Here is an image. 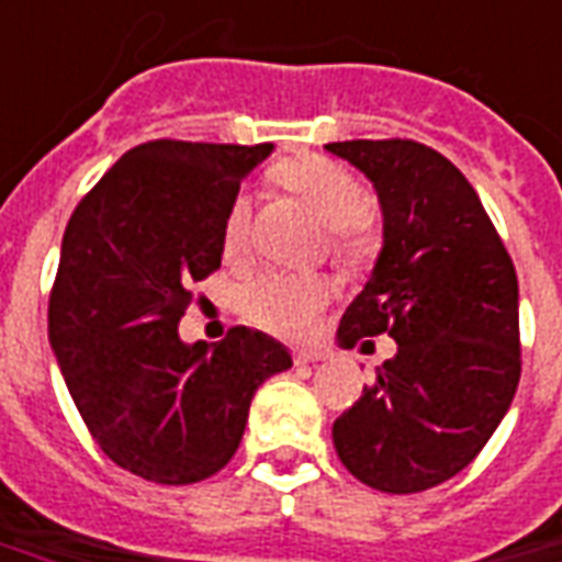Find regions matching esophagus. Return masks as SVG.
Wrapping results in <instances>:
<instances>
[{
	"label": "esophagus",
	"mask_w": 562,
	"mask_h": 562,
	"mask_svg": "<svg viewBox=\"0 0 562 562\" xmlns=\"http://www.w3.org/2000/svg\"><path fill=\"white\" fill-rule=\"evenodd\" d=\"M321 359H324L321 350H294V362H297V366H312V362H321Z\"/></svg>",
	"instance_id": "1"
}]
</instances>
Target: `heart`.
<instances>
[{"mask_svg": "<svg viewBox=\"0 0 562 562\" xmlns=\"http://www.w3.org/2000/svg\"><path fill=\"white\" fill-rule=\"evenodd\" d=\"M273 179L318 214L329 226V244L338 262L362 265L376 250L374 217L366 209V188L348 167L321 156H300L282 161ZM250 241V196L238 194L224 217V252L238 259ZM333 300V282L324 277H289L262 273L241 289L244 318L277 336H306L318 312Z\"/></svg>", "mask_w": 562, "mask_h": 562, "instance_id": "1", "label": "heart"}]
</instances>
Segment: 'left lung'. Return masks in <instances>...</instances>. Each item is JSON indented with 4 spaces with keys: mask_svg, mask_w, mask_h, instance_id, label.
Instances as JSON below:
<instances>
[{
    "mask_svg": "<svg viewBox=\"0 0 562 562\" xmlns=\"http://www.w3.org/2000/svg\"><path fill=\"white\" fill-rule=\"evenodd\" d=\"M374 182L383 247L338 345L389 333L395 357L333 424L345 469L409 495L451 481L490 442L519 385V280L477 191L415 140H338ZM368 345V341H362Z\"/></svg>",
    "mask_w": 562,
    "mask_h": 562,
    "instance_id": "obj_1",
    "label": "left lung"
}]
</instances>
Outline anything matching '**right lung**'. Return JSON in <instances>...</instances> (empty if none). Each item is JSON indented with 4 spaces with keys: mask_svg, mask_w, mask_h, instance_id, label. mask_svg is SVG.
<instances>
[{
    "mask_svg": "<svg viewBox=\"0 0 562 562\" xmlns=\"http://www.w3.org/2000/svg\"><path fill=\"white\" fill-rule=\"evenodd\" d=\"M273 144L149 140L93 186L64 229L49 345L91 436L120 469L200 483L241 445L256 389L291 368L259 329L188 345L191 285L221 268L224 217Z\"/></svg>",
    "mask_w": 562,
    "mask_h": 562,
    "instance_id": "1",
    "label": "right lung"
}]
</instances>
